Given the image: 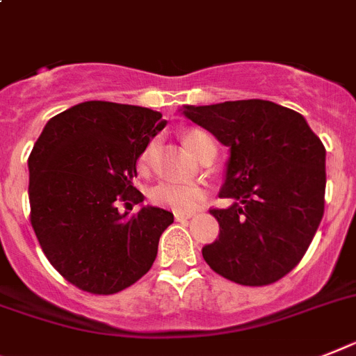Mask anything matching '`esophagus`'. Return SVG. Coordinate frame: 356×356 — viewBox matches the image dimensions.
Returning <instances> with one entry per match:
<instances>
[{
    "label": "esophagus",
    "instance_id": "34e87169",
    "mask_svg": "<svg viewBox=\"0 0 356 356\" xmlns=\"http://www.w3.org/2000/svg\"><path fill=\"white\" fill-rule=\"evenodd\" d=\"M176 222H189L191 214H184V213H175Z\"/></svg>",
    "mask_w": 356,
    "mask_h": 356
}]
</instances>
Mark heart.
<instances>
[{"instance_id": "1", "label": "heart", "mask_w": 356, "mask_h": 356, "mask_svg": "<svg viewBox=\"0 0 356 356\" xmlns=\"http://www.w3.org/2000/svg\"><path fill=\"white\" fill-rule=\"evenodd\" d=\"M205 138L204 132L200 131H191L184 136L185 147L189 149L193 154L196 151V145L198 142ZM152 151H154V142H151L145 147L138 158V167L145 171L149 167V161H151ZM149 198H151L152 204L160 205V207H165V209L176 211V213L191 214L198 209L200 205L205 202V191L196 187V185H180V184H171V181H161V184L154 185L151 191H149Z\"/></svg>"}]
</instances>
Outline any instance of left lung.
I'll return each mask as SVG.
<instances>
[{"mask_svg":"<svg viewBox=\"0 0 356 356\" xmlns=\"http://www.w3.org/2000/svg\"><path fill=\"white\" fill-rule=\"evenodd\" d=\"M184 114L229 147L218 240L202 249L220 277L269 286L293 271L324 216L325 149L305 118L266 99L193 107Z\"/></svg>","mask_w":356,"mask_h":356,"instance_id":"left-lung-1","label":"left lung"}]
</instances>
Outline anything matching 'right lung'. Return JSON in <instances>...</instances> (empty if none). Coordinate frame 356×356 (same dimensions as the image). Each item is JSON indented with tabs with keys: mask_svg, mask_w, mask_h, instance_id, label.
<instances>
[{
	"mask_svg": "<svg viewBox=\"0 0 356 356\" xmlns=\"http://www.w3.org/2000/svg\"><path fill=\"white\" fill-rule=\"evenodd\" d=\"M165 120L156 111L83 102L47 122L29 156L31 224L56 271L78 289L114 295L151 269L172 213L142 204L136 160Z\"/></svg>",
	"mask_w": 356,
	"mask_h": 356,
	"instance_id": "right-lung-1",
	"label": "right lung"
}]
</instances>
